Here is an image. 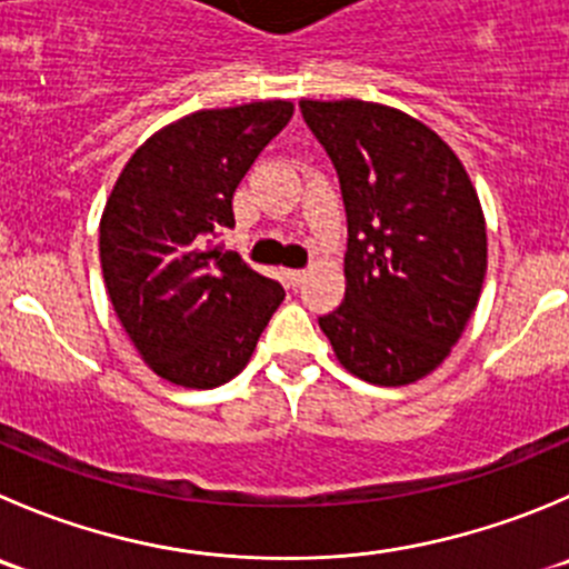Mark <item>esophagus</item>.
<instances>
[{"label":"esophagus","instance_id":"esophagus-1","mask_svg":"<svg viewBox=\"0 0 569 569\" xmlns=\"http://www.w3.org/2000/svg\"><path fill=\"white\" fill-rule=\"evenodd\" d=\"M306 269H289V272H286V280H289V286L291 289H297V286L302 283V280H306Z\"/></svg>","mask_w":569,"mask_h":569}]
</instances>
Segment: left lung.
Instances as JSON below:
<instances>
[{
  "label": "left lung",
  "mask_w": 569,
  "mask_h": 569,
  "mask_svg": "<svg viewBox=\"0 0 569 569\" xmlns=\"http://www.w3.org/2000/svg\"><path fill=\"white\" fill-rule=\"evenodd\" d=\"M339 174L345 302L319 317L347 372L406 386L448 358L487 274V224L465 167L408 113L361 99H302Z\"/></svg>",
  "instance_id": "8db88e82"
}]
</instances>
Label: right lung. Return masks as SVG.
Here are the masks:
<instances>
[{"label": "right lung", "instance_id": "add662e5", "mask_svg": "<svg viewBox=\"0 0 569 569\" xmlns=\"http://www.w3.org/2000/svg\"><path fill=\"white\" fill-rule=\"evenodd\" d=\"M283 99L197 110L147 138L99 222L104 289L138 356L169 383L213 389L250 361L286 291L219 236L233 191L289 124Z\"/></svg>", "mask_w": 569, "mask_h": 569}]
</instances>
